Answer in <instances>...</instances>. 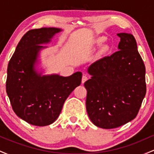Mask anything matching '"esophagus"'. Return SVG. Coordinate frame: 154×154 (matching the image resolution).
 <instances>
[{
    "label": "esophagus",
    "instance_id": "obj_1",
    "mask_svg": "<svg viewBox=\"0 0 154 154\" xmlns=\"http://www.w3.org/2000/svg\"><path fill=\"white\" fill-rule=\"evenodd\" d=\"M88 79V77L86 75H83L82 77V83H85Z\"/></svg>",
    "mask_w": 154,
    "mask_h": 154
}]
</instances>
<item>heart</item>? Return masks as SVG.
I'll return each mask as SVG.
<instances>
[{
  "mask_svg": "<svg viewBox=\"0 0 154 154\" xmlns=\"http://www.w3.org/2000/svg\"><path fill=\"white\" fill-rule=\"evenodd\" d=\"M103 40H104V39L101 38H99V39H98V43H102V42H103Z\"/></svg>",
  "mask_w": 154,
  "mask_h": 154,
  "instance_id": "1",
  "label": "heart"
}]
</instances>
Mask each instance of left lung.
Wrapping results in <instances>:
<instances>
[{
	"label": "left lung",
	"instance_id": "8db88e82",
	"mask_svg": "<svg viewBox=\"0 0 154 154\" xmlns=\"http://www.w3.org/2000/svg\"><path fill=\"white\" fill-rule=\"evenodd\" d=\"M118 51L92 63L85 82L86 109L95 126L113 129L134 119L146 93V67L134 36L119 33Z\"/></svg>",
	"mask_w": 154,
	"mask_h": 154
}]
</instances>
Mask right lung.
Listing matches in <instances>:
<instances>
[{
  "instance_id": "add662e5",
  "label": "right lung",
  "mask_w": 154,
  "mask_h": 154,
  "mask_svg": "<svg viewBox=\"0 0 154 154\" xmlns=\"http://www.w3.org/2000/svg\"><path fill=\"white\" fill-rule=\"evenodd\" d=\"M54 27L26 32L17 45L7 69L6 93L12 109L19 118L35 126H46L59 117L65 100L81 84L82 73L69 77L43 75L35 70L39 51L56 33Z\"/></svg>"
}]
</instances>
